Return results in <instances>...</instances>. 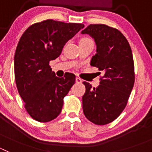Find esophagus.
<instances>
[{
	"mask_svg": "<svg viewBox=\"0 0 152 152\" xmlns=\"http://www.w3.org/2000/svg\"><path fill=\"white\" fill-rule=\"evenodd\" d=\"M75 81L77 83H78V84H80V83H82V80L80 78V77H76V79H75Z\"/></svg>",
	"mask_w": 152,
	"mask_h": 152,
	"instance_id": "34e87169",
	"label": "esophagus"
}]
</instances>
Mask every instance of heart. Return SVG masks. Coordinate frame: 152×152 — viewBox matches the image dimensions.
I'll list each match as a JSON object with an SVG mask.
<instances>
[{"label": "heart", "instance_id": "1", "mask_svg": "<svg viewBox=\"0 0 152 152\" xmlns=\"http://www.w3.org/2000/svg\"><path fill=\"white\" fill-rule=\"evenodd\" d=\"M88 40H90V39H88V38H82V39H81L80 40V42L88 41Z\"/></svg>", "mask_w": 152, "mask_h": 152}]
</instances>
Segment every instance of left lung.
Listing matches in <instances>:
<instances>
[{
  "mask_svg": "<svg viewBox=\"0 0 152 152\" xmlns=\"http://www.w3.org/2000/svg\"><path fill=\"white\" fill-rule=\"evenodd\" d=\"M81 33L94 39L96 53L91 58V65L104 74L96 88L83 82L86 88L82 96L83 112L94 124H108L123 112L133 88L132 49L120 31L104 24H91Z\"/></svg>",
  "mask_w": 152,
  "mask_h": 152,
  "instance_id": "8db88e82",
  "label": "left lung"
}]
</instances>
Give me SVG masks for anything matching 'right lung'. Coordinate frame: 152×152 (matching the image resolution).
<instances>
[{"instance_id":"add662e5","label":"right lung","mask_w":152,"mask_h":152,"mask_svg":"<svg viewBox=\"0 0 152 152\" xmlns=\"http://www.w3.org/2000/svg\"><path fill=\"white\" fill-rule=\"evenodd\" d=\"M84 26L46 20L31 25L20 39L14 56L16 84L26 110L36 121L47 123L61 113L75 75L67 72L56 77L49 61L61 55L65 43Z\"/></svg>"}]
</instances>
